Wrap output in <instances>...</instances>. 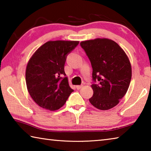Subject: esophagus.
I'll return each instance as SVG.
<instances>
[{
	"label": "esophagus",
	"mask_w": 151,
	"mask_h": 151,
	"mask_svg": "<svg viewBox=\"0 0 151 151\" xmlns=\"http://www.w3.org/2000/svg\"><path fill=\"white\" fill-rule=\"evenodd\" d=\"M83 87V85H77L76 86V89H78V90H79V89H81Z\"/></svg>",
	"instance_id": "34e87169"
}]
</instances>
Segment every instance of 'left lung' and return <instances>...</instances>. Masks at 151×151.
<instances>
[{
	"label": "left lung",
	"mask_w": 151,
	"mask_h": 151,
	"mask_svg": "<svg viewBox=\"0 0 151 151\" xmlns=\"http://www.w3.org/2000/svg\"><path fill=\"white\" fill-rule=\"evenodd\" d=\"M91 61L93 79L98 83L91 87L93 95L89 101L103 111L113 108L127 93L132 76L131 65L123 49L109 39L81 42Z\"/></svg>",
	"instance_id": "1"
}]
</instances>
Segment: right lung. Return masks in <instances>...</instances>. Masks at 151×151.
I'll use <instances>...</instances> for the list:
<instances>
[{
  "label": "right lung",
  "mask_w": 151,
  "mask_h": 151,
  "mask_svg": "<svg viewBox=\"0 0 151 151\" xmlns=\"http://www.w3.org/2000/svg\"><path fill=\"white\" fill-rule=\"evenodd\" d=\"M79 41L50 40L35 51L27 63L26 83L31 98L39 106L56 111L73 91L64 70L66 55Z\"/></svg>",
  "instance_id": "1"
}]
</instances>
